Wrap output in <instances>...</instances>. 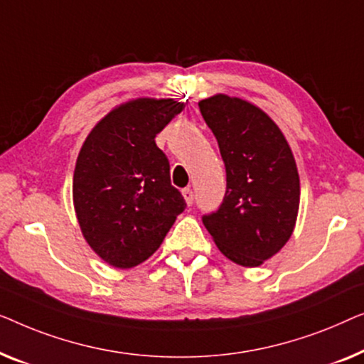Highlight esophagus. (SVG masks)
I'll return each instance as SVG.
<instances>
[{"mask_svg": "<svg viewBox=\"0 0 364 364\" xmlns=\"http://www.w3.org/2000/svg\"><path fill=\"white\" fill-rule=\"evenodd\" d=\"M183 196H184V201H186L188 206H191L193 201H194V193L191 188H184L183 189Z\"/></svg>", "mask_w": 364, "mask_h": 364, "instance_id": "obj_1", "label": "esophagus"}]
</instances>
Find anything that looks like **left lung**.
<instances>
[{
    "mask_svg": "<svg viewBox=\"0 0 364 364\" xmlns=\"http://www.w3.org/2000/svg\"><path fill=\"white\" fill-rule=\"evenodd\" d=\"M199 110L226 166V194L203 224L228 259L259 267L294 232L300 204L295 158L274 120L249 102L218 94L199 102Z\"/></svg>",
    "mask_w": 364,
    "mask_h": 364,
    "instance_id": "obj_1",
    "label": "left lung"
}]
</instances>
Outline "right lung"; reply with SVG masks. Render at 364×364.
<instances>
[{"instance_id": "add662e5", "label": "right lung", "mask_w": 364, "mask_h": 364, "mask_svg": "<svg viewBox=\"0 0 364 364\" xmlns=\"http://www.w3.org/2000/svg\"><path fill=\"white\" fill-rule=\"evenodd\" d=\"M184 109L173 99H136L97 124L80 148L73 196L87 244L107 264L130 269L165 239L184 198L155 136Z\"/></svg>"}]
</instances>
